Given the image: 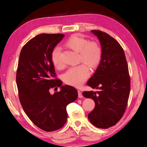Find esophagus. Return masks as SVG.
I'll return each mask as SVG.
<instances>
[{"mask_svg": "<svg viewBox=\"0 0 147 147\" xmlns=\"http://www.w3.org/2000/svg\"><path fill=\"white\" fill-rule=\"evenodd\" d=\"M78 97L80 98H82L83 97V95H82V92L80 91V90H78Z\"/></svg>", "mask_w": 147, "mask_h": 147, "instance_id": "esophagus-1", "label": "esophagus"}]
</instances>
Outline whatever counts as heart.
<instances>
[{
    "label": "heart",
    "mask_w": 147,
    "mask_h": 147,
    "mask_svg": "<svg viewBox=\"0 0 147 147\" xmlns=\"http://www.w3.org/2000/svg\"><path fill=\"white\" fill-rule=\"evenodd\" d=\"M66 45L75 52L80 53V61L88 64L90 67L97 66L102 57V49L97 43L89 42L88 40L78 35H73L66 42ZM61 49L59 47L54 49L51 54L52 61L56 67H62L63 62L61 59ZM90 70L85 64L72 67L63 75L64 82L74 86L79 87L88 79Z\"/></svg>",
    "instance_id": "heart-1"
}]
</instances>
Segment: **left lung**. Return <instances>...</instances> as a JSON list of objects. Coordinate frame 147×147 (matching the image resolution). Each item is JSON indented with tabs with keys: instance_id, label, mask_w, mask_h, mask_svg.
Segmentation results:
<instances>
[{
	"instance_id": "left-lung-1",
	"label": "left lung",
	"mask_w": 147,
	"mask_h": 147,
	"mask_svg": "<svg viewBox=\"0 0 147 147\" xmlns=\"http://www.w3.org/2000/svg\"><path fill=\"white\" fill-rule=\"evenodd\" d=\"M97 36L102 57L87 85L97 91L83 92L95 102L88 117L93 126L107 129L115 125L125 112L130 92V78L124 52L119 43L107 33L92 30Z\"/></svg>"
}]
</instances>
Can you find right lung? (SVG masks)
<instances>
[{
    "instance_id": "right-lung-1",
    "label": "right lung",
    "mask_w": 147,
    "mask_h": 147,
    "mask_svg": "<svg viewBox=\"0 0 147 147\" xmlns=\"http://www.w3.org/2000/svg\"><path fill=\"white\" fill-rule=\"evenodd\" d=\"M64 34H40L21 49L16 73L19 98L27 116L45 131H54L66 123V106L75 101L78 91L55 76L51 54ZM60 86V92L53 95L49 90Z\"/></svg>"
}]
</instances>
